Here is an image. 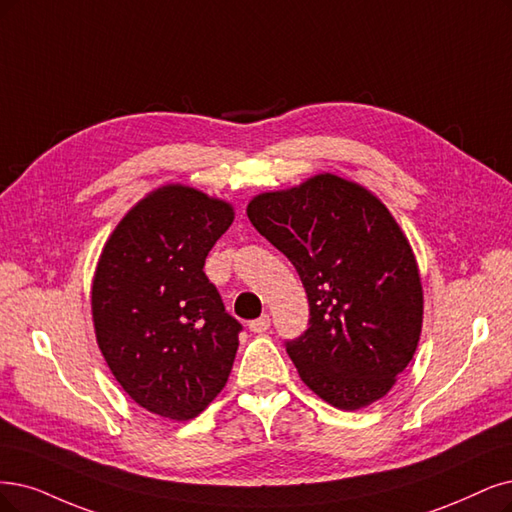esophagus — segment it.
<instances>
[{
    "label": "esophagus",
    "instance_id": "1",
    "mask_svg": "<svg viewBox=\"0 0 512 512\" xmlns=\"http://www.w3.org/2000/svg\"><path fill=\"white\" fill-rule=\"evenodd\" d=\"M270 325H272V320H270V316H268V314H261L259 318L251 320V325H249V329H251L253 333H266V331L270 329Z\"/></svg>",
    "mask_w": 512,
    "mask_h": 512
}]
</instances>
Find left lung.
<instances>
[{
	"label": "left lung",
	"instance_id": "left-lung-1",
	"mask_svg": "<svg viewBox=\"0 0 512 512\" xmlns=\"http://www.w3.org/2000/svg\"><path fill=\"white\" fill-rule=\"evenodd\" d=\"M246 215L308 293L310 327L287 342L301 380L344 411L384 399L424 318L418 261L386 204L361 183L320 173L253 196Z\"/></svg>",
	"mask_w": 512,
	"mask_h": 512
}]
</instances>
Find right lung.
<instances>
[{"label":"right lung","mask_w":512,"mask_h":512,"mask_svg":"<svg viewBox=\"0 0 512 512\" xmlns=\"http://www.w3.org/2000/svg\"><path fill=\"white\" fill-rule=\"evenodd\" d=\"M232 221L230 202L160 185L120 219L94 270L99 350L130 399L160 418H196L230 377L242 327L204 261Z\"/></svg>","instance_id":"obj_1"}]
</instances>
